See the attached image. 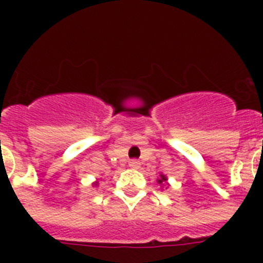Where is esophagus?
<instances>
[{
  "instance_id": "1",
  "label": "esophagus",
  "mask_w": 263,
  "mask_h": 263,
  "mask_svg": "<svg viewBox=\"0 0 263 263\" xmlns=\"http://www.w3.org/2000/svg\"><path fill=\"white\" fill-rule=\"evenodd\" d=\"M129 168L139 169L140 168V162L138 160H131V161H129Z\"/></svg>"
}]
</instances>
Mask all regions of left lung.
<instances>
[{
	"mask_svg": "<svg viewBox=\"0 0 263 263\" xmlns=\"http://www.w3.org/2000/svg\"><path fill=\"white\" fill-rule=\"evenodd\" d=\"M157 183L160 184V185H162V188H164V185L168 188V177L165 175H160V179H157Z\"/></svg>",
	"mask_w": 263,
	"mask_h": 263,
	"instance_id": "obj_1",
	"label": "left lung"
}]
</instances>
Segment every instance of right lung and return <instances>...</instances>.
I'll return each instance as SVG.
<instances>
[{
	"label": "right lung",
	"mask_w": 263,
	"mask_h": 263,
	"mask_svg": "<svg viewBox=\"0 0 263 263\" xmlns=\"http://www.w3.org/2000/svg\"><path fill=\"white\" fill-rule=\"evenodd\" d=\"M92 184H94V185H98V181H94V183H92Z\"/></svg>",
	"instance_id": "add662e5"
}]
</instances>
